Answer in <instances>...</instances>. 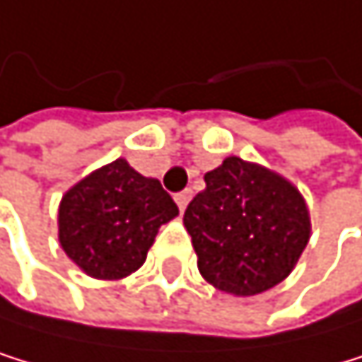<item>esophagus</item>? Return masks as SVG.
I'll use <instances>...</instances> for the list:
<instances>
[{
	"mask_svg": "<svg viewBox=\"0 0 362 362\" xmlns=\"http://www.w3.org/2000/svg\"><path fill=\"white\" fill-rule=\"evenodd\" d=\"M191 197H193V191H191V189H185V191L175 193V202H177L180 211H185V209H187V204L191 202Z\"/></svg>",
	"mask_w": 362,
	"mask_h": 362,
	"instance_id": "obj_1",
	"label": "esophagus"
}]
</instances>
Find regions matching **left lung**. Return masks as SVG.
<instances>
[{
    "label": "left lung",
    "mask_w": 362,
    "mask_h": 362,
    "mask_svg": "<svg viewBox=\"0 0 362 362\" xmlns=\"http://www.w3.org/2000/svg\"><path fill=\"white\" fill-rule=\"evenodd\" d=\"M204 182L185 211L202 277L237 297L281 284L310 240L301 193L281 175L235 156L209 171Z\"/></svg>",
    "instance_id": "8db88e82"
}]
</instances>
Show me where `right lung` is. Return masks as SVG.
<instances>
[{"mask_svg":"<svg viewBox=\"0 0 362 362\" xmlns=\"http://www.w3.org/2000/svg\"><path fill=\"white\" fill-rule=\"evenodd\" d=\"M175 215L163 185L120 158L63 195L59 242L90 277L120 279L145 264L158 228Z\"/></svg>","mask_w":362,"mask_h":362,"instance_id":"obj_1","label":"right lung"}]
</instances>
